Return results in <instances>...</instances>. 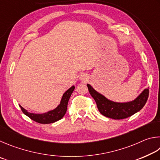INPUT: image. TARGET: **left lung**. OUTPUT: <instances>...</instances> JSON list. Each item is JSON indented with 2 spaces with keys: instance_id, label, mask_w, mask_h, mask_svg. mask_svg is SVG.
Returning <instances> with one entry per match:
<instances>
[{
  "instance_id": "obj_1",
  "label": "left lung",
  "mask_w": 160,
  "mask_h": 160,
  "mask_svg": "<svg viewBox=\"0 0 160 160\" xmlns=\"http://www.w3.org/2000/svg\"><path fill=\"white\" fill-rule=\"evenodd\" d=\"M87 86L91 96L96 102L100 112L102 115L114 119H125L138 112L144 107L149 96L148 88H145L133 100L118 102L108 99L102 94L95 90L88 83Z\"/></svg>"
}]
</instances>
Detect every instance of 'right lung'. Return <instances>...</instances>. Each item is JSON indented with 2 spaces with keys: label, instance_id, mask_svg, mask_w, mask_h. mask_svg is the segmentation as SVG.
I'll return each mask as SVG.
<instances>
[{
  "label": "right lung",
  "instance_id": "right-lung-1",
  "mask_svg": "<svg viewBox=\"0 0 160 160\" xmlns=\"http://www.w3.org/2000/svg\"><path fill=\"white\" fill-rule=\"evenodd\" d=\"M75 88L74 86H72L68 90H67L62 95V99L60 100V103L59 104L57 108L53 109L52 110H50L47 112L42 114H35L31 113L25 110L24 108H22L20 105L21 110L25 115L29 117L30 119H32L33 121H35L40 124H50V123H54L58 120L61 119L65 114L67 110V104H68L69 98L71 96Z\"/></svg>",
  "mask_w": 160,
  "mask_h": 160
}]
</instances>
